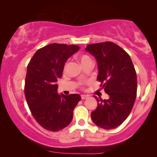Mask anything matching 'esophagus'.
<instances>
[{
	"label": "esophagus",
	"mask_w": 157,
	"mask_h": 157,
	"mask_svg": "<svg viewBox=\"0 0 157 157\" xmlns=\"http://www.w3.org/2000/svg\"><path fill=\"white\" fill-rule=\"evenodd\" d=\"M89 97V95L87 94H82L81 95V99H82V100H86V99H87Z\"/></svg>",
	"instance_id": "esophagus-1"
}]
</instances>
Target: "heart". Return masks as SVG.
I'll return each mask as SVG.
<instances>
[{
    "mask_svg": "<svg viewBox=\"0 0 157 157\" xmlns=\"http://www.w3.org/2000/svg\"><path fill=\"white\" fill-rule=\"evenodd\" d=\"M78 60H80V63H81V65H82V66H83V65H85L86 63H87L91 62V59L90 58L89 56L86 55H79L78 56ZM66 66H67V63L65 64V66H64V68H66Z\"/></svg>",
    "mask_w": 157,
    "mask_h": 157,
    "instance_id": "heart-1",
    "label": "heart"
}]
</instances>
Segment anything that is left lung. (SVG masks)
<instances>
[{
	"instance_id": "1",
	"label": "left lung",
	"mask_w": 157,
	"mask_h": 157,
	"mask_svg": "<svg viewBox=\"0 0 157 157\" xmlns=\"http://www.w3.org/2000/svg\"><path fill=\"white\" fill-rule=\"evenodd\" d=\"M86 51L96 59L97 79L101 82L108 100L95 96L97 107L91 113L94 123L104 129L120 125L130 114L136 97L137 80L130 56L112 42L89 44Z\"/></svg>"
}]
</instances>
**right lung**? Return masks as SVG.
Returning a JSON list of instances; mask_svg holds the SVG:
<instances>
[{"label": "right lung", "instance_id": "right-lung-1", "mask_svg": "<svg viewBox=\"0 0 157 157\" xmlns=\"http://www.w3.org/2000/svg\"><path fill=\"white\" fill-rule=\"evenodd\" d=\"M79 46L52 44L35 52L27 66L24 92L32 116L48 131H58L70 124L80 94L57 93V79L62 77L67 60Z\"/></svg>", "mask_w": 157, "mask_h": 157}]
</instances>
